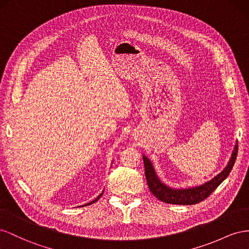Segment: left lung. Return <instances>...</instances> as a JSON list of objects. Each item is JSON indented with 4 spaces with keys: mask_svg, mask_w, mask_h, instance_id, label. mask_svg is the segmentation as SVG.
<instances>
[{
    "mask_svg": "<svg viewBox=\"0 0 249 249\" xmlns=\"http://www.w3.org/2000/svg\"><path fill=\"white\" fill-rule=\"evenodd\" d=\"M238 154V145H236L235 150L232 152L231 159L229 162V165L223 171L218 174L215 178H213L211 181L202 184L200 187L186 189V190H173L168 188L164 183H161L160 179L156 177L154 169L151 165V162L145 156H143L144 167H145V176L147 179L148 187L150 189L151 193L158 198L159 200L164 201L170 204H183V205H191L196 204L203 201L214 192L220 183H221L227 176L230 175L231 169L235 165V161Z\"/></svg>",
    "mask_w": 249,
    "mask_h": 249,
    "instance_id": "1",
    "label": "left lung"
}]
</instances>
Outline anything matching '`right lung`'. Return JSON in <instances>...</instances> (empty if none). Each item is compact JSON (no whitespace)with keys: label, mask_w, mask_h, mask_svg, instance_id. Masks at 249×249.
<instances>
[{"label":"right lung","mask_w":249,"mask_h":249,"mask_svg":"<svg viewBox=\"0 0 249 249\" xmlns=\"http://www.w3.org/2000/svg\"><path fill=\"white\" fill-rule=\"evenodd\" d=\"M101 196H102V194H100V195H99V196H98V197L96 198V199H95V200H93V201H90L89 203H87V204H84V205H85V207H87V205H90V204H93V203H94V202H96V201H97V200L99 199V198H100ZM84 205H83V207H84ZM81 207H82V205H81Z\"/></svg>","instance_id":"add662e5"}]
</instances>
